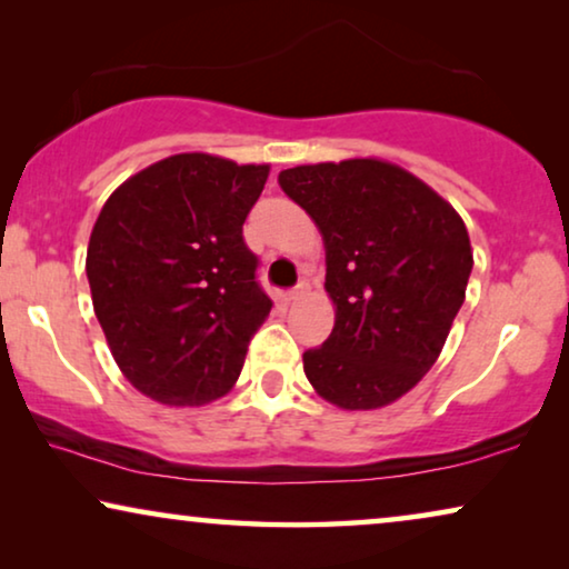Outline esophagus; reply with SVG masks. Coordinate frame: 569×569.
<instances>
[{"label": "esophagus", "mask_w": 569, "mask_h": 569, "mask_svg": "<svg viewBox=\"0 0 569 569\" xmlns=\"http://www.w3.org/2000/svg\"><path fill=\"white\" fill-rule=\"evenodd\" d=\"M308 292H310V279H308V277H302L300 282L292 287V292H290V300H300V298H306Z\"/></svg>", "instance_id": "esophagus-1"}]
</instances>
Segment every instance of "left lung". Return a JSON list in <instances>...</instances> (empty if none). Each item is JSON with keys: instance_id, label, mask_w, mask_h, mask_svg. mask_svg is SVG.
<instances>
[{"instance_id": "8db88e82", "label": "left lung", "mask_w": 569, "mask_h": 569, "mask_svg": "<svg viewBox=\"0 0 569 569\" xmlns=\"http://www.w3.org/2000/svg\"><path fill=\"white\" fill-rule=\"evenodd\" d=\"M279 186L313 217L326 246L333 331L302 355L318 396L378 409L432 368L473 267L453 207L393 162L355 158L287 168Z\"/></svg>"}]
</instances>
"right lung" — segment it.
<instances>
[{
	"label": "right lung",
	"instance_id": "obj_1",
	"mask_svg": "<svg viewBox=\"0 0 569 569\" xmlns=\"http://www.w3.org/2000/svg\"><path fill=\"white\" fill-rule=\"evenodd\" d=\"M269 166L183 152L139 170L100 209L88 246L92 308L137 391L201 407L232 388L271 300L243 222Z\"/></svg>",
	"mask_w": 569,
	"mask_h": 569
}]
</instances>
